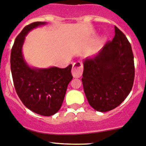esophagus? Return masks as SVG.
I'll list each match as a JSON object with an SVG mask.
<instances>
[{
  "label": "esophagus",
  "instance_id": "esophagus-1",
  "mask_svg": "<svg viewBox=\"0 0 146 146\" xmlns=\"http://www.w3.org/2000/svg\"><path fill=\"white\" fill-rule=\"evenodd\" d=\"M83 73V67L82 63L77 62L73 64L72 70V74L74 78H79Z\"/></svg>",
  "mask_w": 146,
  "mask_h": 146
}]
</instances>
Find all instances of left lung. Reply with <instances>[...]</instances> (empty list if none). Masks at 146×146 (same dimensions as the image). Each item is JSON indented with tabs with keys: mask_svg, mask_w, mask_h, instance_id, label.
Masks as SVG:
<instances>
[{
	"mask_svg": "<svg viewBox=\"0 0 146 146\" xmlns=\"http://www.w3.org/2000/svg\"><path fill=\"white\" fill-rule=\"evenodd\" d=\"M113 40L96 55L83 60L82 81L89 105L98 112H108L127 97L134 80L131 46L117 27Z\"/></svg>",
	"mask_w": 146,
	"mask_h": 146,
	"instance_id": "8db88e82",
	"label": "left lung"
}]
</instances>
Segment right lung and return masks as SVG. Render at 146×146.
Masks as SVG:
<instances>
[{
  "label": "right lung",
  "instance_id": "1",
  "mask_svg": "<svg viewBox=\"0 0 146 146\" xmlns=\"http://www.w3.org/2000/svg\"><path fill=\"white\" fill-rule=\"evenodd\" d=\"M46 24V22H33L22 29L12 48L10 67L16 92L23 104L35 113L51 116L62 106L67 86L73 78L72 65L70 64L64 69L31 67L22 53L28 33Z\"/></svg>",
  "mask_w": 146,
  "mask_h": 146
}]
</instances>
